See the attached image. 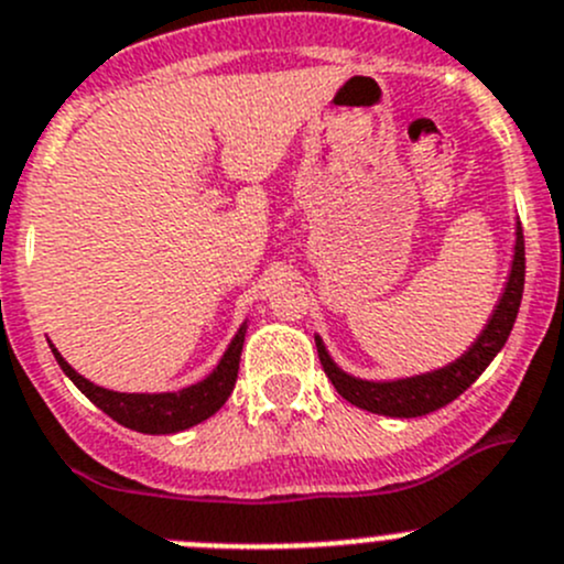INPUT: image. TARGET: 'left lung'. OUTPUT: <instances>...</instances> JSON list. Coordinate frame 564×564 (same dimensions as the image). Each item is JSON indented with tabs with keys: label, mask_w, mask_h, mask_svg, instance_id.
<instances>
[{
	"label": "left lung",
	"mask_w": 564,
	"mask_h": 564,
	"mask_svg": "<svg viewBox=\"0 0 564 564\" xmlns=\"http://www.w3.org/2000/svg\"><path fill=\"white\" fill-rule=\"evenodd\" d=\"M523 271H527V258H523V232L521 225H516V243H512V260L510 271H507V282L501 288L499 301H496L494 312L485 321L482 332L477 339L449 365L436 367V370L420 372V376L405 378H389V381H372V378H359L345 372L332 354L326 350V343L321 334H315L317 356H321L323 372L328 381L334 383L339 394L356 409L372 411L381 416H398V420H411V416H425L431 411L442 409V405L453 403L455 398L466 392L485 367L494 361V356L505 348L507 337L512 332V323L518 317V306H521L523 295Z\"/></svg>",
	"instance_id": "left-lung-1"
}]
</instances>
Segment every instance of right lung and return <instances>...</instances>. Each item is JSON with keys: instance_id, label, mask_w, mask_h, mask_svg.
Instances as JSON below:
<instances>
[{"instance_id": "1", "label": "right lung", "mask_w": 564, "mask_h": 564, "mask_svg": "<svg viewBox=\"0 0 564 564\" xmlns=\"http://www.w3.org/2000/svg\"><path fill=\"white\" fill-rule=\"evenodd\" d=\"M247 328L249 317L241 323L236 337L230 339L227 350L221 354L219 365H216L203 381L177 389V392H115V389L98 387V383L87 381L82 372H76L52 343L48 345H52L54 359L63 367L65 376H68L70 381L79 387V392L85 394L87 400H93L104 414H109L111 420L120 422L122 427H131V431L137 433L166 436V433H181L199 425V422L214 416L216 411L227 403L232 387H236Z\"/></svg>"}]
</instances>
